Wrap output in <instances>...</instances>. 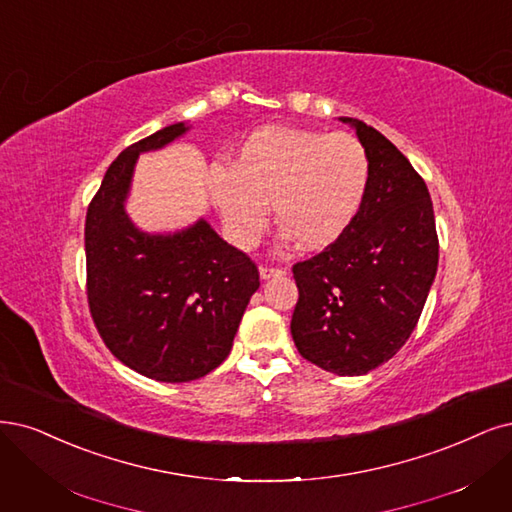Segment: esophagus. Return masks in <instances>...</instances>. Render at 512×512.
Returning a JSON list of instances; mask_svg holds the SVG:
<instances>
[{
  "mask_svg": "<svg viewBox=\"0 0 512 512\" xmlns=\"http://www.w3.org/2000/svg\"><path fill=\"white\" fill-rule=\"evenodd\" d=\"M258 271H260L262 279H273V277L286 275V269H279V267H260Z\"/></svg>",
  "mask_w": 512,
  "mask_h": 512,
  "instance_id": "obj_1",
  "label": "esophagus"
}]
</instances>
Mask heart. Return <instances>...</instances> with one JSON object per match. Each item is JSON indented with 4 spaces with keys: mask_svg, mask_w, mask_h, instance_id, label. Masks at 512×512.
<instances>
[{
    "mask_svg": "<svg viewBox=\"0 0 512 512\" xmlns=\"http://www.w3.org/2000/svg\"><path fill=\"white\" fill-rule=\"evenodd\" d=\"M370 163L349 133L267 127L239 146L228 169H214L209 190L231 237L250 248L267 224V205L281 241L324 250L339 241L364 203Z\"/></svg>",
    "mask_w": 512,
    "mask_h": 512,
    "instance_id": "b5f03b06",
    "label": "heart"
}]
</instances>
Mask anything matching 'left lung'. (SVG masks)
<instances>
[{"mask_svg": "<svg viewBox=\"0 0 512 512\" xmlns=\"http://www.w3.org/2000/svg\"><path fill=\"white\" fill-rule=\"evenodd\" d=\"M339 120L368 154L366 197L339 241L294 264L290 330L305 360L356 377L411 337L436 277L438 237L428 186L409 158L366 122Z\"/></svg>", "mask_w": 512, "mask_h": 512, "instance_id": "obj_1", "label": "left lung"}]
</instances>
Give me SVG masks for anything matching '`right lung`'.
Masks as SVG:
<instances>
[{
	"label": "right lung",
	"mask_w": 512,
	"mask_h": 512,
	"mask_svg": "<svg viewBox=\"0 0 512 512\" xmlns=\"http://www.w3.org/2000/svg\"><path fill=\"white\" fill-rule=\"evenodd\" d=\"M190 131L175 122L118 154L86 211L88 307L112 354L165 383L205 377L231 354L256 264L205 218L173 233H146L127 214L139 154Z\"/></svg>",
	"instance_id": "add662e5"
}]
</instances>
